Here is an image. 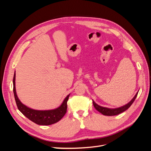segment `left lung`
<instances>
[{"label": "left lung", "mask_w": 151, "mask_h": 151, "mask_svg": "<svg viewBox=\"0 0 151 151\" xmlns=\"http://www.w3.org/2000/svg\"><path fill=\"white\" fill-rule=\"evenodd\" d=\"M137 94H138V93L135 94V96L134 97V98L132 99L131 101L127 104L125 105V106H123L122 107L116 108V109H109V108L100 106H99V105H98L96 103H95V102L94 101H93V103L94 108L96 109L99 112L102 113L103 115H106V116L117 115H119V114L123 113V111H126L127 109H129L130 107V106L132 104V103H133L134 101H135V99L137 97Z\"/></svg>", "instance_id": "8db88e82"}]
</instances>
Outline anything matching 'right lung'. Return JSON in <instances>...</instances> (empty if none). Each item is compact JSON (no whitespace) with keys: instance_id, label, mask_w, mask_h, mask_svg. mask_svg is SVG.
Returning a JSON list of instances; mask_svg holds the SVG:
<instances>
[{"instance_id":"obj_1","label":"right lung","mask_w":151,"mask_h":151,"mask_svg":"<svg viewBox=\"0 0 151 151\" xmlns=\"http://www.w3.org/2000/svg\"><path fill=\"white\" fill-rule=\"evenodd\" d=\"M15 77L16 74L14 73L13 78V92L17 106L18 109L29 120L38 125H50L60 121L62 117L65 115L67 109V101L70 94H68L65 98L61 106L55 109L46 111L35 110V109L28 108L23 104H22L19 99H18L16 92Z\"/></svg>"}]
</instances>
